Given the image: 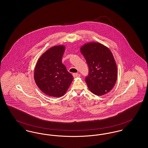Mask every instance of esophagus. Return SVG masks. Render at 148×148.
<instances>
[{
  "label": "esophagus",
  "instance_id": "1",
  "mask_svg": "<svg viewBox=\"0 0 148 148\" xmlns=\"http://www.w3.org/2000/svg\"><path fill=\"white\" fill-rule=\"evenodd\" d=\"M73 77H74V78L77 77H80V75L79 74H78V73H73Z\"/></svg>",
  "mask_w": 148,
  "mask_h": 148
}]
</instances>
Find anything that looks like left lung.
Listing matches in <instances>:
<instances>
[{
	"label": "left lung",
	"instance_id": "obj_1",
	"mask_svg": "<svg viewBox=\"0 0 148 148\" xmlns=\"http://www.w3.org/2000/svg\"><path fill=\"white\" fill-rule=\"evenodd\" d=\"M89 67L85 82L89 90L101 96L109 92L117 77V68L111 51L99 43L91 42L80 49Z\"/></svg>",
	"mask_w": 148,
	"mask_h": 148
}]
</instances>
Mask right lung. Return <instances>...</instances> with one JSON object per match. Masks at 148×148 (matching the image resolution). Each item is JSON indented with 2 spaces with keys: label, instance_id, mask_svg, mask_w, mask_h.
Instances as JSON below:
<instances>
[{
  "label": "right lung",
  "instance_id": "add662e5",
  "mask_svg": "<svg viewBox=\"0 0 148 148\" xmlns=\"http://www.w3.org/2000/svg\"><path fill=\"white\" fill-rule=\"evenodd\" d=\"M64 50L63 46L49 48L40 57L36 65V84L48 96L56 97L63 96L74 79L62 62Z\"/></svg>",
  "mask_w": 148,
  "mask_h": 148
}]
</instances>
